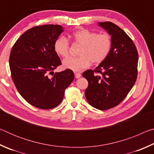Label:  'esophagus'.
<instances>
[{
	"instance_id": "obj_1",
	"label": "esophagus",
	"mask_w": 154,
	"mask_h": 154,
	"mask_svg": "<svg viewBox=\"0 0 154 154\" xmlns=\"http://www.w3.org/2000/svg\"><path fill=\"white\" fill-rule=\"evenodd\" d=\"M81 76H82V75L79 72H75V77L76 79H79V78L81 77Z\"/></svg>"
}]
</instances>
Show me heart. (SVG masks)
I'll list each match as a JSON object with an SVG mask.
<instances>
[{
  "mask_svg": "<svg viewBox=\"0 0 154 154\" xmlns=\"http://www.w3.org/2000/svg\"><path fill=\"white\" fill-rule=\"evenodd\" d=\"M75 43L82 45L79 54L80 56L70 57L64 59L62 65L67 69L79 72L90 66L91 62L100 64L107 58L110 53L112 41L108 34H100L86 29H80L72 34ZM54 50L58 55L66 57L69 55V43L65 36H61L54 42Z\"/></svg>",
  "mask_w": 154,
  "mask_h": 154,
  "instance_id": "heart-1",
  "label": "heart"
}]
</instances>
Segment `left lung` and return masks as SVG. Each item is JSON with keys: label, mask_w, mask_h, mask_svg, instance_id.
Returning <instances> with one entry per match:
<instances>
[{"label": "left lung", "mask_w": 154, "mask_h": 154, "mask_svg": "<svg viewBox=\"0 0 154 154\" xmlns=\"http://www.w3.org/2000/svg\"><path fill=\"white\" fill-rule=\"evenodd\" d=\"M98 25L111 36L110 53L95 70H87L82 76L88 82L85 90L88 103L103 111L120 103L133 87L139 56L133 41L119 26L110 22H98ZM94 72L101 75H94Z\"/></svg>", "instance_id": "8db88e82"}]
</instances>
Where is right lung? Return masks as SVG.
Listing matches in <instances>:
<instances>
[{"label":"right lung","mask_w":154,"mask_h":154,"mask_svg":"<svg viewBox=\"0 0 154 154\" xmlns=\"http://www.w3.org/2000/svg\"><path fill=\"white\" fill-rule=\"evenodd\" d=\"M60 25L36 26L25 32L13 46L9 66L15 87L28 103L41 109L56 107L75 78L66 69L56 72L61 64L54 42L64 32ZM53 73L49 77L48 74Z\"/></svg>","instance_id":"add662e5"}]
</instances>
